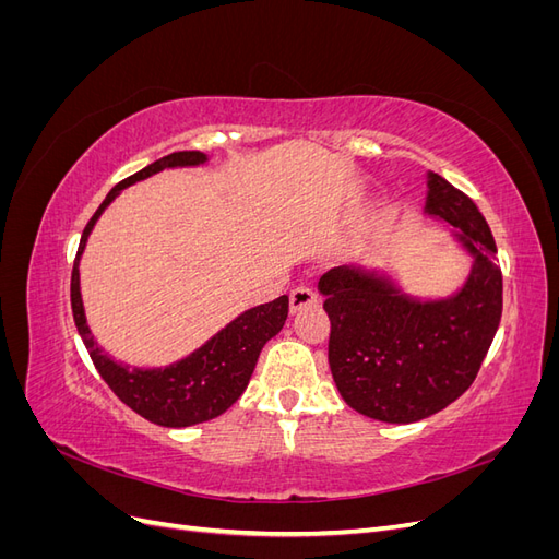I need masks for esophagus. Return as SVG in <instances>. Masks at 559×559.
<instances>
[{
  "instance_id": "1",
  "label": "esophagus",
  "mask_w": 559,
  "mask_h": 559,
  "mask_svg": "<svg viewBox=\"0 0 559 559\" xmlns=\"http://www.w3.org/2000/svg\"><path fill=\"white\" fill-rule=\"evenodd\" d=\"M319 302V296L310 289V286H296V289L292 292L289 296V308L292 312H298L302 308H310V306H317Z\"/></svg>"
}]
</instances>
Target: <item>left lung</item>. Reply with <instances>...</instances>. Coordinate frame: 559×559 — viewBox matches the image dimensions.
<instances>
[{
  "instance_id": "obj_1",
  "label": "left lung",
  "mask_w": 559,
  "mask_h": 559,
  "mask_svg": "<svg viewBox=\"0 0 559 559\" xmlns=\"http://www.w3.org/2000/svg\"><path fill=\"white\" fill-rule=\"evenodd\" d=\"M425 214L473 257L460 292L419 300L378 270L341 265L319 280L331 319L329 366L349 408L389 425L443 411L476 380L501 319L497 245L476 202L427 175Z\"/></svg>"
}]
</instances>
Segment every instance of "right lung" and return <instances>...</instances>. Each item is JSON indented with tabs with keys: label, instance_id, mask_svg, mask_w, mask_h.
I'll return each instance as SVG.
<instances>
[{
	"label": "right lung",
	"instance_id": "right-lung-1",
	"mask_svg": "<svg viewBox=\"0 0 559 559\" xmlns=\"http://www.w3.org/2000/svg\"><path fill=\"white\" fill-rule=\"evenodd\" d=\"M207 156L202 151H177L156 163L146 165L144 170L116 183L114 189L97 207L88 226L83 228L79 251L72 267V312L74 324L83 345H86L97 373L109 384L111 392L121 399L144 419L160 427H191L200 421L214 419L226 413L230 405L242 396L249 378L257 368V359L270 337L277 335L289 314V296H280L273 302H263L235 317L210 341L170 366L163 368H130L114 361L109 354L95 343L83 312L81 286H79V261L83 247L95 222L107 210L109 202L128 189L130 183L156 175L165 167H195L205 165Z\"/></svg>",
	"mask_w": 559,
	"mask_h": 559
}]
</instances>
